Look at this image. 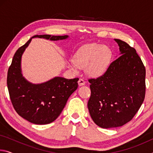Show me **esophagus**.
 <instances>
[{
    "label": "esophagus",
    "instance_id": "34e87169",
    "mask_svg": "<svg viewBox=\"0 0 153 153\" xmlns=\"http://www.w3.org/2000/svg\"><path fill=\"white\" fill-rule=\"evenodd\" d=\"M85 83H86V82L84 81V79L79 78V79L78 80V84H79V86H83V85L85 84Z\"/></svg>",
    "mask_w": 153,
    "mask_h": 153
}]
</instances>
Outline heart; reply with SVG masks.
I'll return each instance as SVG.
<instances>
[{
  "label": "heart",
  "instance_id": "heart-1",
  "mask_svg": "<svg viewBox=\"0 0 153 153\" xmlns=\"http://www.w3.org/2000/svg\"><path fill=\"white\" fill-rule=\"evenodd\" d=\"M112 57V52L107 46L100 44H88L82 46L75 55V60L70 62V67L74 71L79 67H86L87 74L97 77L107 70Z\"/></svg>",
  "mask_w": 153,
  "mask_h": 153
}]
</instances>
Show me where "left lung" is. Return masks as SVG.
Returning a JSON list of instances; mask_svg holds the SVG:
<instances>
[{
    "label": "left lung",
    "instance_id": "left-lung-1",
    "mask_svg": "<svg viewBox=\"0 0 153 153\" xmlns=\"http://www.w3.org/2000/svg\"><path fill=\"white\" fill-rule=\"evenodd\" d=\"M121 55L102 76L90 78V116L102 128H117L132 120L146 93V69L136 49L115 39Z\"/></svg>",
    "mask_w": 153,
    "mask_h": 153
}]
</instances>
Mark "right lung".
<instances>
[{
    "label": "right lung",
    "mask_w": 153,
    "mask_h": 153,
    "mask_svg": "<svg viewBox=\"0 0 153 153\" xmlns=\"http://www.w3.org/2000/svg\"><path fill=\"white\" fill-rule=\"evenodd\" d=\"M51 40L65 39L67 36L36 35L17 49L7 73V84L14 109L21 117L39 125L50 123L60 115L69 97L77 88L78 77H56L41 84H32L21 73V58L33 38Z\"/></svg>",
    "instance_id": "obj_1"
}]
</instances>
